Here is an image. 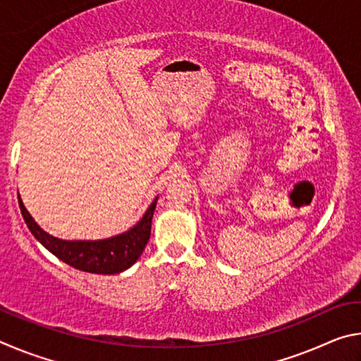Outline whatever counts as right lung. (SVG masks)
Returning <instances> with one entry per match:
<instances>
[{
	"label": "right lung",
	"instance_id": "obj_1",
	"mask_svg": "<svg viewBox=\"0 0 361 361\" xmlns=\"http://www.w3.org/2000/svg\"><path fill=\"white\" fill-rule=\"evenodd\" d=\"M157 197L152 200L143 218L132 229L103 240H62L46 231L30 215L19 195V207L35 239L66 264L90 274H119L137 262L151 235V221Z\"/></svg>",
	"mask_w": 361,
	"mask_h": 361
}]
</instances>
